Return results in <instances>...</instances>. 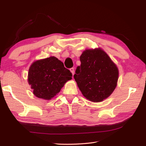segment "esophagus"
<instances>
[{"label":"esophagus","instance_id":"obj_1","mask_svg":"<svg viewBox=\"0 0 146 146\" xmlns=\"http://www.w3.org/2000/svg\"><path fill=\"white\" fill-rule=\"evenodd\" d=\"M70 72H71V73L72 74V75H74V69L73 68H70Z\"/></svg>","mask_w":146,"mask_h":146}]
</instances>
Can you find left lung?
I'll return each instance as SVG.
<instances>
[{
	"mask_svg": "<svg viewBox=\"0 0 146 146\" xmlns=\"http://www.w3.org/2000/svg\"><path fill=\"white\" fill-rule=\"evenodd\" d=\"M81 65L74 77L83 96L92 102H100L111 95L117 86L116 64L101 48L86 49L82 54Z\"/></svg>",
	"mask_w": 146,
	"mask_h": 146,
	"instance_id": "obj_1",
	"label": "left lung"
}]
</instances>
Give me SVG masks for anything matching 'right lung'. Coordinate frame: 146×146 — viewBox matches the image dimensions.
<instances>
[{"instance_id": "right-lung-1", "label": "right lung", "mask_w": 146, "mask_h": 146, "mask_svg": "<svg viewBox=\"0 0 146 146\" xmlns=\"http://www.w3.org/2000/svg\"><path fill=\"white\" fill-rule=\"evenodd\" d=\"M72 77V73L64 68L62 61L52 56L35 61L30 65L28 83L35 96L48 100L58 94Z\"/></svg>"}]
</instances>
